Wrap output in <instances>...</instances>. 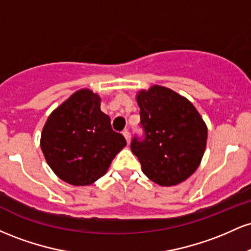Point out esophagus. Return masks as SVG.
I'll return each instance as SVG.
<instances>
[{"mask_svg":"<svg viewBox=\"0 0 251 251\" xmlns=\"http://www.w3.org/2000/svg\"><path fill=\"white\" fill-rule=\"evenodd\" d=\"M123 134H124V137H125L126 142H127V144H129V142H131V133H129L128 129H125V131L123 132Z\"/></svg>","mask_w":251,"mask_h":251,"instance_id":"esophagus-1","label":"esophagus"}]
</instances>
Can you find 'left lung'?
Returning <instances> with one entry per match:
<instances>
[{
    "label": "left lung",
    "mask_w": 251,
    "mask_h": 251,
    "mask_svg": "<svg viewBox=\"0 0 251 251\" xmlns=\"http://www.w3.org/2000/svg\"><path fill=\"white\" fill-rule=\"evenodd\" d=\"M144 138L131 150L144 175L162 186L181 183L197 170L205 151L208 128L195 106L172 89L154 85L137 96Z\"/></svg>",
    "instance_id": "left-lung-1"
}]
</instances>
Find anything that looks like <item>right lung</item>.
<instances>
[{"instance_id":"obj_1","label":"right lung","mask_w":251,"mask_h":251,"mask_svg":"<svg viewBox=\"0 0 251 251\" xmlns=\"http://www.w3.org/2000/svg\"><path fill=\"white\" fill-rule=\"evenodd\" d=\"M100 97L80 89L51 112L43 126L41 150L60 179L72 185H89L107 172L126 145L100 109Z\"/></svg>"}]
</instances>
